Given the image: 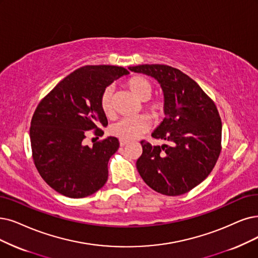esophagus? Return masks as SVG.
<instances>
[{
    "instance_id": "obj_1",
    "label": "esophagus",
    "mask_w": 258,
    "mask_h": 258,
    "mask_svg": "<svg viewBox=\"0 0 258 258\" xmlns=\"http://www.w3.org/2000/svg\"><path fill=\"white\" fill-rule=\"evenodd\" d=\"M130 142L129 141H125V140H119V145L121 146V147H123V146H126V145H128Z\"/></svg>"
}]
</instances>
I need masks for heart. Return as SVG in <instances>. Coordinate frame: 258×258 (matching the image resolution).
I'll use <instances>...</instances> for the list:
<instances>
[{
  "mask_svg": "<svg viewBox=\"0 0 258 258\" xmlns=\"http://www.w3.org/2000/svg\"><path fill=\"white\" fill-rule=\"evenodd\" d=\"M128 86L133 93L142 100H147L152 95L153 86L151 81L145 77H133L129 80ZM113 93H114V88L109 86L102 91L100 96V108L107 116L112 115L113 113ZM145 109L153 121H160L165 115L166 105L163 99L156 98L146 101ZM148 125L149 120L146 115L125 116L112 123L110 126V133L120 140H133L145 131Z\"/></svg>",
  "mask_w": 258,
  "mask_h": 258,
  "instance_id": "b5f03b06",
  "label": "heart"
}]
</instances>
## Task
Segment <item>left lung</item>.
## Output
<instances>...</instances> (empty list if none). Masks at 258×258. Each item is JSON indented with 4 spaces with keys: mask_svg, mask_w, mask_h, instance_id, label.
Listing matches in <instances>:
<instances>
[{
    "mask_svg": "<svg viewBox=\"0 0 258 258\" xmlns=\"http://www.w3.org/2000/svg\"><path fill=\"white\" fill-rule=\"evenodd\" d=\"M157 79L166 105L165 118L152 138L167 141L152 146L142 141L137 168L145 183L160 194L180 196L199 185L213 170L221 151L222 123L215 102L178 69L164 64L129 67Z\"/></svg>",
    "mask_w": 258,
    "mask_h": 258,
    "instance_id": "left-lung-1",
    "label": "left lung"
}]
</instances>
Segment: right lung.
I'll return each instance as SVG.
<instances>
[{
  "instance_id": "add662e5",
  "label": "right lung",
  "mask_w": 258,
  "mask_h": 258,
  "mask_svg": "<svg viewBox=\"0 0 258 258\" xmlns=\"http://www.w3.org/2000/svg\"><path fill=\"white\" fill-rule=\"evenodd\" d=\"M129 72L115 66H86L68 75L39 102L30 122L33 159L40 176L57 192L85 198L108 180V162L119 142L114 137L85 145L90 130L101 136L108 120L102 91Z\"/></svg>"
}]
</instances>
